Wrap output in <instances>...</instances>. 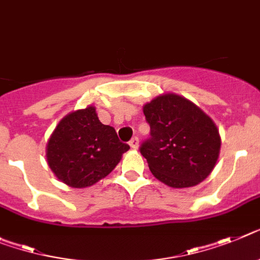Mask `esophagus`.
Wrapping results in <instances>:
<instances>
[{
    "label": "esophagus",
    "mask_w": 260,
    "mask_h": 260,
    "mask_svg": "<svg viewBox=\"0 0 260 260\" xmlns=\"http://www.w3.org/2000/svg\"><path fill=\"white\" fill-rule=\"evenodd\" d=\"M129 147L132 148V149H137V148H139V137H134V139L129 141Z\"/></svg>",
    "instance_id": "obj_1"
}]
</instances>
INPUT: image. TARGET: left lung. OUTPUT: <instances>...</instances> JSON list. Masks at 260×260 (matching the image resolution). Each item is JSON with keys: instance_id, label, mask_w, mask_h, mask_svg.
Wrapping results in <instances>:
<instances>
[{"instance_id": "1", "label": "left lung", "mask_w": 260, "mask_h": 260, "mask_svg": "<svg viewBox=\"0 0 260 260\" xmlns=\"http://www.w3.org/2000/svg\"><path fill=\"white\" fill-rule=\"evenodd\" d=\"M150 139L140 152L157 180L174 189L191 187L214 169L221 150L217 125L200 107L177 93L144 104Z\"/></svg>"}]
</instances>
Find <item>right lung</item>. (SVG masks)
<instances>
[{
  "instance_id": "add662e5",
  "label": "right lung",
  "mask_w": 260,
  "mask_h": 260,
  "mask_svg": "<svg viewBox=\"0 0 260 260\" xmlns=\"http://www.w3.org/2000/svg\"><path fill=\"white\" fill-rule=\"evenodd\" d=\"M128 149L112 126L100 123L96 108L88 106L58 123L46 145V158L58 180L82 189L108 176Z\"/></svg>"
}]
</instances>
